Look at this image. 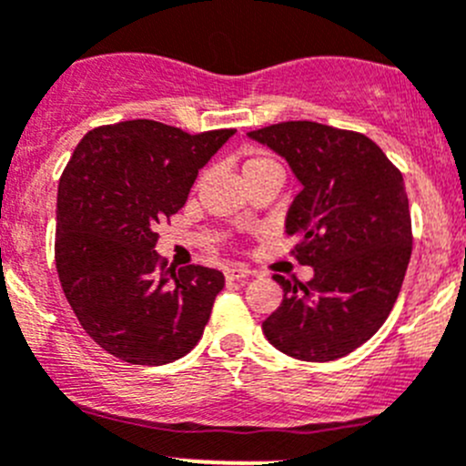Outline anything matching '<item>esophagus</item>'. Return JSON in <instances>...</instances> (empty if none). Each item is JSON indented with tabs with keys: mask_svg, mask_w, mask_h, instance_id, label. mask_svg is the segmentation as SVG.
<instances>
[{
	"mask_svg": "<svg viewBox=\"0 0 466 466\" xmlns=\"http://www.w3.org/2000/svg\"><path fill=\"white\" fill-rule=\"evenodd\" d=\"M248 275H250V270L238 268V266H232V268L225 270V279H228V282H241V279H246Z\"/></svg>",
	"mask_w": 466,
	"mask_h": 466,
	"instance_id": "34e87169",
	"label": "esophagus"
}]
</instances>
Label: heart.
I'll return each instance as SVG.
<instances>
[{
    "instance_id": "heart-1",
    "label": "heart",
    "mask_w": 466,
    "mask_h": 466,
    "mask_svg": "<svg viewBox=\"0 0 466 466\" xmlns=\"http://www.w3.org/2000/svg\"><path fill=\"white\" fill-rule=\"evenodd\" d=\"M268 164H275V161L268 159V157H264V155L250 157V159H248L246 164H243V175L250 173V170H255V168H261V166H268Z\"/></svg>"
}]
</instances>
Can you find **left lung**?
Returning a JSON list of instances; mask_svg holds the SVG:
<instances>
[{
    "label": "left lung",
    "mask_w": 466,
    "mask_h": 466,
    "mask_svg": "<svg viewBox=\"0 0 466 466\" xmlns=\"http://www.w3.org/2000/svg\"><path fill=\"white\" fill-rule=\"evenodd\" d=\"M248 137L300 182L284 228L314 268L307 284L273 275L284 298L261 329L289 358L332 362L369 341L399 298L412 255L403 175L371 138L329 125L291 120Z\"/></svg>",
    "instance_id": "8db88e82"
}]
</instances>
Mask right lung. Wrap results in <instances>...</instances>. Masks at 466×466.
Listing matches in <instances>:
<instances>
[{
  "label": "right lung",
  "instance_id": "add662e5",
  "mask_svg": "<svg viewBox=\"0 0 466 466\" xmlns=\"http://www.w3.org/2000/svg\"><path fill=\"white\" fill-rule=\"evenodd\" d=\"M234 129L187 134L155 120L93 129L58 182V279L90 339L113 358L159 367L200 341L220 270H175L157 255V225L187 202L198 170Z\"/></svg>",
  "mask_w": 466,
  "mask_h": 466
}]
</instances>
